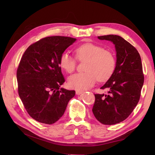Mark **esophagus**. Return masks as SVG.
<instances>
[{"instance_id": "esophagus-1", "label": "esophagus", "mask_w": 155, "mask_h": 155, "mask_svg": "<svg viewBox=\"0 0 155 155\" xmlns=\"http://www.w3.org/2000/svg\"><path fill=\"white\" fill-rule=\"evenodd\" d=\"M83 93V91H76V94H77V95H80Z\"/></svg>"}]
</instances>
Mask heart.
<instances>
[{"label": "heart", "mask_w": 155, "mask_h": 155, "mask_svg": "<svg viewBox=\"0 0 155 155\" xmlns=\"http://www.w3.org/2000/svg\"><path fill=\"white\" fill-rule=\"evenodd\" d=\"M76 58L87 60L85 72L71 76L68 84L71 88L84 91L90 88L96 83L107 81L113 74L116 67V59L111 52L93 43H84L75 49ZM59 65L68 73H72L76 68V59L67 52H63L59 58Z\"/></svg>", "instance_id": "b5f03b06"}]
</instances>
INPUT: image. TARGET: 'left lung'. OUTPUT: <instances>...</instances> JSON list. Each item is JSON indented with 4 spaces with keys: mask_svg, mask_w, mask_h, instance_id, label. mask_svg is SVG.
<instances>
[{
    "mask_svg": "<svg viewBox=\"0 0 155 155\" xmlns=\"http://www.w3.org/2000/svg\"><path fill=\"white\" fill-rule=\"evenodd\" d=\"M98 38L114 45L117 62L113 74L101 87L108 88V94H94L93 113L102 124H115L126 119L139 103L144 83L142 62L137 49L120 36Z\"/></svg>",
    "mask_w": 155,
    "mask_h": 155,
    "instance_id": "1",
    "label": "left lung"
}]
</instances>
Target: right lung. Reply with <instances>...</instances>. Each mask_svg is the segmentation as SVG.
I'll use <instances>...</instances> for the list:
<instances>
[{
  "label": "right lung",
  "mask_w": 155,
  "mask_h": 155,
  "mask_svg": "<svg viewBox=\"0 0 155 155\" xmlns=\"http://www.w3.org/2000/svg\"><path fill=\"white\" fill-rule=\"evenodd\" d=\"M77 39L53 36L29 46L16 72L19 97L27 113L39 123L52 124L64 114L74 91L61 88L64 83L59 65L62 52Z\"/></svg>",
  "instance_id": "right-lung-1"
}]
</instances>
